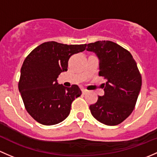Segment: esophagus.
<instances>
[{
	"mask_svg": "<svg viewBox=\"0 0 157 157\" xmlns=\"http://www.w3.org/2000/svg\"><path fill=\"white\" fill-rule=\"evenodd\" d=\"M82 92H83V94H86V92H88V90H86V89H82Z\"/></svg>",
	"mask_w": 157,
	"mask_h": 157,
	"instance_id": "obj_1",
	"label": "esophagus"
}]
</instances>
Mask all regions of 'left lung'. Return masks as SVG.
Returning <instances> with one entry per match:
<instances>
[{
  "instance_id": "obj_1",
  "label": "left lung",
  "mask_w": 157,
  "mask_h": 157,
  "mask_svg": "<svg viewBox=\"0 0 157 157\" xmlns=\"http://www.w3.org/2000/svg\"><path fill=\"white\" fill-rule=\"evenodd\" d=\"M87 51L99 59L98 75L106 79L105 95L90 106L92 116L108 126L124 121L134 110L141 88V75L136 62L126 49L110 40L87 44Z\"/></svg>"
}]
</instances>
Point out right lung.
I'll use <instances>...</instances> for the list:
<instances>
[{
    "instance_id": "1",
    "label": "right lung",
    "mask_w": 157,
    "mask_h": 157,
    "mask_svg": "<svg viewBox=\"0 0 157 157\" xmlns=\"http://www.w3.org/2000/svg\"><path fill=\"white\" fill-rule=\"evenodd\" d=\"M86 47V44L49 41L33 49L25 59L18 86L26 110L40 124L52 126L65 120L72 101L81 95L78 86L67 88L58 83L57 78L67 71L70 57Z\"/></svg>"
}]
</instances>
